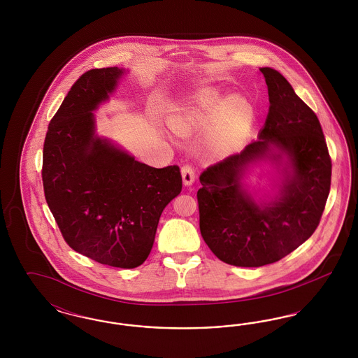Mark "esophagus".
I'll list each match as a JSON object with an SVG mask.
<instances>
[{
    "label": "esophagus",
    "instance_id": "34e87169",
    "mask_svg": "<svg viewBox=\"0 0 358 358\" xmlns=\"http://www.w3.org/2000/svg\"><path fill=\"white\" fill-rule=\"evenodd\" d=\"M181 174H182V180H184V184L187 187H190L194 180H196V174H194V169L190 166V165H184L182 169H181Z\"/></svg>",
    "mask_w": 358,
    "mask_h": 358
}]
</instances>
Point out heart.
Here are the masks:
<instances>
[{"label": "heart", "mask_w": 358, "mask_h": 358, "mask_svg": "<svg viewBox=\"0 0 358 358\" xmlns=\"http://www.w3.org/2000/svg\"><path fill=\"white\" fill-rule=\"evenodd\" d=\"M252 122L254 110L245 99L203 88L182 102L171 126L181 136L213 131L206 141V150L215 158H224L238 150Z\"/></svg>", "instance_id": "1"}]
</instances>
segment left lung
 <instances>
[{
    "label": "left lung",
    "mask_w": 358,
    "mask_h": 358,
    "mask_svg": "<svg viewBox=\"0 0 358 358\" xmlns=\"http://www.w3.org/2000/svg\"><path fill=\"white\" fill-rule=\"evenodd\" d=\"M270 108L257 139L201 173L197 192L200 231L224 263L262 267L289 255L317 229L330 192L331 159L321 123L287 79L260 69ZM277 165V190L256 202L243 187L259 162Z\"/></svg>",
    "instance_id": "1"
}]
</instances>
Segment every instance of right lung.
Listing matches in <instances>:
<instances>
[{"instance_id": "1", "label": "right lung", "mask_w": 358, "mask_h": 358, "mask_svg": "<svg viewBox=\"0 0 358 358\" xmlns=\"http://www.w3.org/2000/svg\"><path fill=\"white\" fill-rule=\"evenodd\" d=\"M126 69H90L71 87L43 150L47 204L69 247L101 264L136 268L153 248L165 206L182 189L177 165L136 161L96 134L94 111Z\"/></svg>"}]
</instances>
